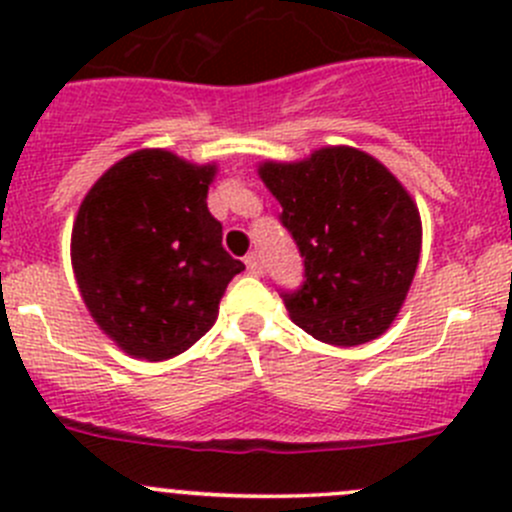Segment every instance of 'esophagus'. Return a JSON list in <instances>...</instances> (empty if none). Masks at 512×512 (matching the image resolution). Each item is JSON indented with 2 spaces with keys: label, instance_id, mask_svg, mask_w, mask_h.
<instances>
[{
  "label": "esophagus",
  "instance_id": "34e87169",
  "mask_svg": "<svg viewBox=\"0 0 512 512\" xmlns=\"http://www.w3.org/2000/svg\"><path fill=\"white\" fill-rule=\"evenodd\" d=\"M245 265H247V272H250V275H255V277H260V275H262L260 257H257L255 252H250V255L245 257Z\"/></svg>",
  "mask_w": 512,
  "mask_h": 512
}]
</instances>
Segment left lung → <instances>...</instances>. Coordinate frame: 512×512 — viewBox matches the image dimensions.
Segmentation results:
<instances>
[{
	"instance_id": "obj_1",
	"label": "left lung",
	"mask_w": 512,
	"mask_h": 512,
	"mask_svg": "<svg viewBox=\"0 0 512 512\" xmlns=\"http://www.w3.org/2000/svg\"><path fill=\"white\" fill-rule=\"evenodd\" d=\"M257 175L304 257L307 280L285 294L289 319L334 347L381 337L399 317L421 257V215L404 183L352 146L262 160Z\"/></svg>"
}]
</instances>
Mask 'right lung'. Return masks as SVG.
Instances as JSON below:
<instances>
[{
  "label": "right lung",
  "mask_w": 512,
  "mask_h": 512,
  "mask_svg": "<svg viewBox=\"0 0 512 512\" xmlns=\"http://www.w3.org/2000/svg\"><path fill=\"white\" fill-rule=\"evenodd\" d=\"M218 163L141 148L113 163L81 200L71 267L103 334L133 359L165 361L215 324L227 285L245 270L210 215Z\"/></svg>",
  "instance_id": "right-lung-1"
}]
</instances>
